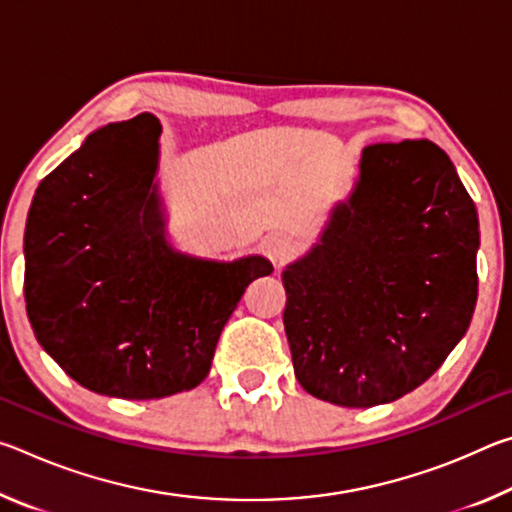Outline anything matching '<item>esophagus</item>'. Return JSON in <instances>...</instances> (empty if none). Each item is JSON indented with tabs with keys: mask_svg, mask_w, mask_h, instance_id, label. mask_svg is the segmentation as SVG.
<instances>
[{
	"mask_svg": "<svg viewBox=\"0 0 512 512\" xmlns=\"http://www.w3.org/2000/svg\"><path fill=\"white\" fill-rule=\"evenodd\" d=\"M266 253L273 259L275 266H282L291 262L293 255H296V244L287 235H273L266 241Z\"/></svg>",
	"mask_w": 512,
	"mask_h": 512,
	"instance_id": "34e87169",
	"label": "esophagus"
}]
</instances>
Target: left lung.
Wrapping results in <instances>:
<instances>
[{
    "instance_id": "left-lung-1",
    "label": "left lung",
    "mask_w": 512,
    "mask_h": 512,
    "mask_svg": "<svg viewBox=\"0 0 512 512\" xmlns=\"http://www.w3.org/2000/svg\"><path fill=\"white\" fill-rule=\"evenodd\" d=\"M476 248V207L440 146H366L323 244L282 273L300 386L368 409L424 384L470 327Z\"/></svg>"
}]
</instances>
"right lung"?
Masks as SVG:
<instances>
[{
  "mask_svg": "<svg viewBox=\"0 0 512 512\" xmlns=\"http://www.w3.org/2000/svg\"><path fill=\"white\" fill-rule=\"evenodd\" d=\"M160 121L92 133L42 180L24 232V300L45 352L83 388L124 400L192 391L264 257L205 262L164 241Z\"/></svg>",
  "mask_w": 512,
  "mask_h": 512,
  "instance_id": "obj_1",
  "label": "right lung"
}]
</instances>
